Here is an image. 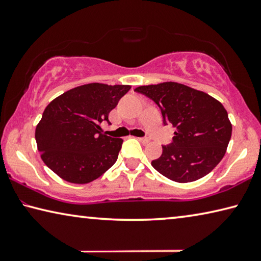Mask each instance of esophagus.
<instances>
[{
    "mask_svg": "<svg viewBox=\"0 0 261 261\" xmlns=\"http://www.w3.org/2000/svg\"><path fill=\"white\" fill-rule=\"evenodd\" d=\"M138 139H139L140 143H143V144H148L149 143L148 138H138Z\"/></svg>",
    "mask_w": 261,
    "mask_h": 261,
    "instance_id": "1",
    "label": "esophagus"
}]
</instances>
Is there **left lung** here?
<instances>
[{
    "label": "left lung",
    "mask_w": 261,
    "mask_h": 261,
    "mask_svg": "<svg viewBox=\"0 0 261 261\" xmlns=\"http://www.w3.org/2000/svg\"><path fill=\"white\" fill-rule=\"evenodd\" d=\"M160 108L163 124L175 127L173 141L163 145L152 166L179 183L204 177L226 154L232 126L222 103L205 92L167 82L137 87Z\"/></svg>",
    "instance_id": "1"
}]
</instances>
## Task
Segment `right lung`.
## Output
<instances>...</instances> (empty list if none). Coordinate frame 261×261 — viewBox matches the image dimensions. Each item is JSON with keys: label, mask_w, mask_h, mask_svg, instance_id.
<instances>
[{"label": "right lung", "mask_w": 261, "mask_h": 261, "mask_svg": "<svg viewBox=\"0 0 261 261\" xmlns=\"http://www.w3.org/2000/svg\"><path fill=\"white\" fill-rule=\"evenodd\" d=\"M130 88L92 83L53 100L35 129L46 166L74 184L90 183L107 171L116 162L123 140L102 134L100 124L109 123V113Z\"/></svg>", "instance_id": "add662e5"}]
</instances>
